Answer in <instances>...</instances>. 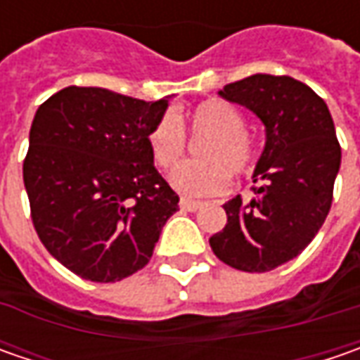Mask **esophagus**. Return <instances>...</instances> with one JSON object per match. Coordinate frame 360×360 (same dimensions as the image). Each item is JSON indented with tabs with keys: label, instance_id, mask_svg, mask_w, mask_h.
<instances>
[{
	"label": "esophagus",
	"instance_id": "obj_1",
	"mask_svg": "<svg viewBox=\"0 0 360 360\" xmlns=\"http://www.w3.org/2000/svg\"><path fill=\"white\" fill-rule=\"evenodd\" d=\"M202 206V202L198 200H190V198H180V208L186 210V212H196Z\"/></svg>",
	"mask_w": 360,
	"mask_h": 360
}]
</instances>
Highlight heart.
Wrapping results in <instances>:
<instances>
[{
	"instance_id": "heart-1",
	"label": "heart",
	"mask_w": 360,
	"mask_h": 360,
	"mask_svg": "<svg viewBox=\"0 0 360 360\" xmlns=\"http://www.w3.org/2000/svg\"><path fill=\"white\" fill-rule=\"evenodd\" d=\"M192 136L204 138L198 146L202 162H188L170 176L184 196H214L229 186L230 178H240L255 168L256 148L246 131V120L238 108L222 100H206L186 116ZM148 148L154 164L168 172L186 152V136L172 116L160 118L148 134Z\"/></svg>"
}]
</instances>
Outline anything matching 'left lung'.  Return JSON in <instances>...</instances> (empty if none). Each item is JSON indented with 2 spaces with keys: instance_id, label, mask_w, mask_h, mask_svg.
Wrapping results in <instances>:
<instances>
[{
  "instance_id": "8db88e82",
  "label": "left lung",
  "mask_w": 360,
  "mask_h": 360,
  "mask_svg": "<svg viewBox=\"0 0 360 360\" xmlns=\"http://www.w3.org/2000/svg\"><path fill=\"white\" fill-rule=\"evenodd\" d=\"M262 120L266 144L255 170V198L224 204L226 226L210 238L224 264L269 272L297 258L333 204L340 144L325 100L288 76L256 74L220 90Z\"/></svg>"
}]
</instances>
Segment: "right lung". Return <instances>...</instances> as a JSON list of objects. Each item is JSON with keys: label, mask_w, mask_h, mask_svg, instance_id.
<instances>
[{"label": "right lung", "mask_w": 360, "mask_h": 360, "mask_svg": "<svg viewBox=\"0 0 360 360\" xmlns=\"http://www.w3.org/2000/svg\"><path fill=\"white\" fill-rule=\"evenodd\" d=\"M168 98L70 86L35 112L23 160L32 222L49 255L86 281L116 283L144 269L178 210L148 148Z\"/></svg>", "instance_id": "1"}]
</instances>
